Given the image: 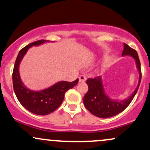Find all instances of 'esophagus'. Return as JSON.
<instances>
[{
    "mask_svg": "<svg viewBox=\"0 0 150 150\" xmlns=\"http://www.w3.org/2000/svg\"><path fill=\"white\" fill-rule=\"evenodd\" d=\"M79 82L80 83H83V82H85L86 81V77L85 76V75H80V76H79Z\"/></svg>",
    "mask_w": 150,
    "mask_h": 150,
    "instance_id": "esophagus-1",
    "label": "esophagus"
}]
</instances>
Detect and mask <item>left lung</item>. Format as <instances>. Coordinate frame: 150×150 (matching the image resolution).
<instances>
[{
    "label": "left lung",
    "instance_id": "8db88e82",
    "mask_svg": "<svg viewBox=\"0 0 150 150\" xmlns=\"http://www.w3.org/2000/svg\"><path fill=\"white\" fill-rule=\"evenodd\" d=\"M127 55L131 56L134 59L137 68L139 72V82L137 86L127 98L124 100H114L108 96L105 93L103 80L100 76L93 79L90 78L87 80L88 91L83 98L84 105L92 114L98 117H111L122 112L130 104L132 100L137 93L142 78L140 62L137 51L124 43V50L122 51V56Z\"/></svg>",
    "mask_w": 150,
    "mask_h": 150
}]
</instances>
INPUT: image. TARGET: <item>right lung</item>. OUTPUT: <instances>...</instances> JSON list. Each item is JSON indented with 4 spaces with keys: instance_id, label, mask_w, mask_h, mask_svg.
I'll return each mask as SVG.
<instances>
[{
    "instance_id": "add662e5",
    "label": "right lung",
    "mask_w": 150,
    "mask_h": 150,
    "mask_svg": "<svg viewBox=\"0 0 150 150\" xmlns=\"http://www.w3.org/2000/svg\"><path fill=\"white\" fill-rule=\"evenodd\" d=\"M52 41L40 40L32 42L20 50L13 72V85L15 94L21 105L33 114L46 115L55 111L63 101L65 94L78 83V79L73 82L60 81L44 90L35 91L28 88L23 83L19 72V66L30 47L38 46Z\"/></svg>"
}]
</instances>
